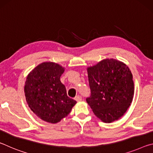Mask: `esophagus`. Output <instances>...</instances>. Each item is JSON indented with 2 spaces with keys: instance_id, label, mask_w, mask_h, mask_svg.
I'll use <instances>...</instances> for the list:
<instances>
[{
  "instance_id": "34e87169",
  "label": "esophagus",
  "mask_w": 153,
  "mask_h": 153,
  "mask_svg": "<svg viewBox=\"0 0 153 153\" xmlns=\"http://www.w3.org/2000/svg\"><path fill=\"white\" fill-rule=\"evenodd\" d=\"M82 97L81 96H79V95H77V96H76V97H75V100H76L77 102H79V101H81L82 100Z\"/></svg>"
}]
</instances>
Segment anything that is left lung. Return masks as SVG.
<instances>
[{
	"mask_svg": "<svg viewBox=\"0 0 153 153\" xmlns=\"http://www.w3.org/2000/svg\"><path fill=\"white\" fill-rule=\"evenodd\" d=\"M87 71L91 95L86 102L93 113L105 123L119 120L134 97L133 76L129 67L116 59H106Z\"/></svg>",
	"mask_w": 153,
	"mask_h": 153,
	"instance_id": "obj_1",
	"label": "left lung"
}]
</instances>
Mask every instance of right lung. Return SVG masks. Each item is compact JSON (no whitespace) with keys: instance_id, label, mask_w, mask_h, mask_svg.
Returning a JSON list of instances; mask_svg holds the SVG:
<instances>
[{"instance_id":"add662e5","label":"right lung","mask_w":153,"mask_h":153,"mask_svg":"<svg viewBox=\"0 0 153 153\" xmlns=\"http://www.w3.org/2000/svg\"><path fill=\"white\" fill-rule=\"evenodd\" d=\"M64 67L53 62H44L28 74L24 92L28 106L38 117L56 123L67 117L76 101L68 97L60 77Z\"/></svg>"}]
</instances>
